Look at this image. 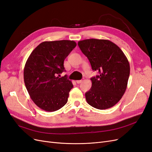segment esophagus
I'll return each instance as SVG.
<instances>
[{
	"instance_id": "obj_1",
	"label": "esophagus",
	"mask_w": 152,
	"mask_h": 152,
	"mask_svg": "<svg viewBox=\"0 0 152 152\" xmlns=\"http://www.w3.org/2000/svg\"><path fill=\"white\" fill-rule=\"evenodd\" d=\"M83 80H84L83 79H82V80H77V81H76V82H77V84H80L81 82H83Z\"/></svg>"
}]
</instances>
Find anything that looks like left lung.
Listing matches in <instances>:
<instances>
[{
    "instance_id": "1",
    "label": "left lung",
    "mask_w": 152,
    "mask_h": 152,
    "mask_svg": "<svg viewBox=\"0 0 152 152\" xmlns=\"http://www.w3.org/2000/svg\"><path fill=\"white\" fill-rule=\"evenodd\" d=\"M78 45L99 74L92 77L91 88L86 93L87 103L99 110L116 104L125 93L130 74L128 59L118 46L108 40L90 39Z\"/></svg>"
}]
</instances>
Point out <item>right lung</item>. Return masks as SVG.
<instances>
[{"mask_svg": "<svg viewBox=\"0 0 152 152\" xmlns=\"http://www.w3.org/2000/svg\"><path fill=\"white\" fill-rule=\"evenodd\" d=\"M76 45L73 40L45 41L27 59L23 72L26 88L34 103L44 111H56L67 103L73 84L66 75L59 76L65 71L64 60Z\"/></svg>", "mask_w": 152, "mask_h": 152, "instance_id": "right-lung-1", "label": "right lung"}]
</instances>
